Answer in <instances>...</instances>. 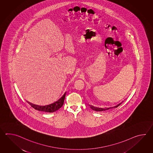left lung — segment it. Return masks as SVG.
Here are the masks:
<instances>
[{
    "instance_id": "obj_1",
    "label": "left lung",
    "mask_w": 153,
    "mask_h": 153,
    "mask_svg": "<svg viewBox=\"0 0 153 153\" xmlns=\"http://www.w3.org/2000/svg\"><path fill=\"white\" fill-rule=\"evenodd\" d=\"M123 102H121V103H120V104H118V105H117V106H115V107H115V108H117V107H118V106H119V105H120L121 104V103H123ZM91 109H93V110H94V111H99V110H98V108H97L96 107H94V106H93V105H91ZM99 109H100V108H99ZM108 109H109V108H108Z\"/></svg>"
}]
</instances>
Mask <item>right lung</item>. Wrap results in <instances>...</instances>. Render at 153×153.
<instances>
[{
    "instance_id": "add662e5",
    "label": "right lung",
    "mask_w": 153,
    "mask_h": 153,
    "mask_svg": "<svg viewBox=\"0 0 153 153\" xmlns=\"http://www.w3.org/2000/svg\"><path fill=\"white\" fill-rule=\"evenodd\" d=\"M65 94L61 98H60L59 101L56 102L55 103H53L52 104L48 105L46 106H44V107L42 106V107H37L35 106V105H33L31 103H30V104H31V106L36 110L41 111H45L47 113H53L56 111H58L59 109H60L63 106V103H64V101H65Z\"/></svg>"
}]
</instances>
